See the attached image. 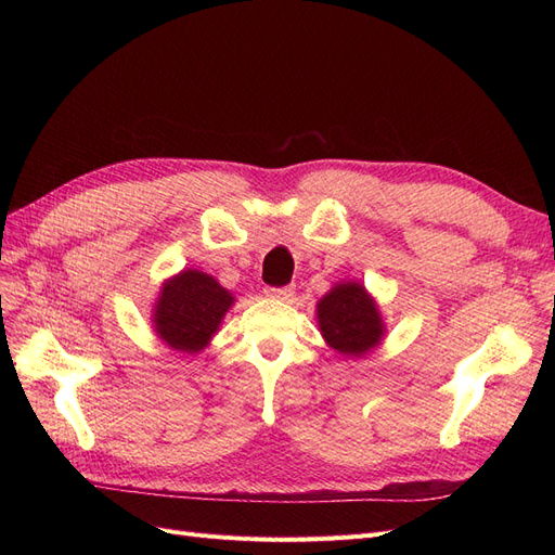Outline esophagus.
Instances as JSON below:
<instances>
[{"label":"esophagus","instance_id":"34e87169","mask_svg":"<svg viewBox=\"0 0 555 555\" xmlns=\"http://www.w3.org/2000/svg\"><path fill=\"white\" fill-rule=\"evenodd\" d=\"M266 296L275 300H292L294 287H266Z\"/></svg>","mask_w":555,"mask_h":555}]
</instances>
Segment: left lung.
Wrapping results in <instances>:
<instances>
[{
    "label": "left lung",
    "mask_w": 555,
    "mask_h": 555,
    "mask_svg": "<svg viewBox=\"0 0 555 555\" xmlns=\"http://www.w3.org/2000/svg\"><path fill=\"white\" fill-rule=\"evenodd\" d=\"M317 324L326 345L345 359H363L386 335L375 296L359 280L335 282L317 300Z\"/></svg>",
    "instance_id": "left-lung-1"
}]
</instances>
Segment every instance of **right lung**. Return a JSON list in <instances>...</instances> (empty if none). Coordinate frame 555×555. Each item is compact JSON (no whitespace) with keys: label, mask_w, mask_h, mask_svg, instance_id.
<instances>
[{"label":"right lung","mask_w":555,"mask_h":555,"mask_svg":"<svg viewBox=\"0 0 555 555\" xmlns=\"http://www.w3.org/2000/svg\"><path fill=\"white\" fill-rule=\"evenodd\" d=\"M233 304L236 296L212 275L182 268L162 282L150 322L166 347L196 357L210 345Z\"/></svg>","instance_id":"1"}]
</instances>
